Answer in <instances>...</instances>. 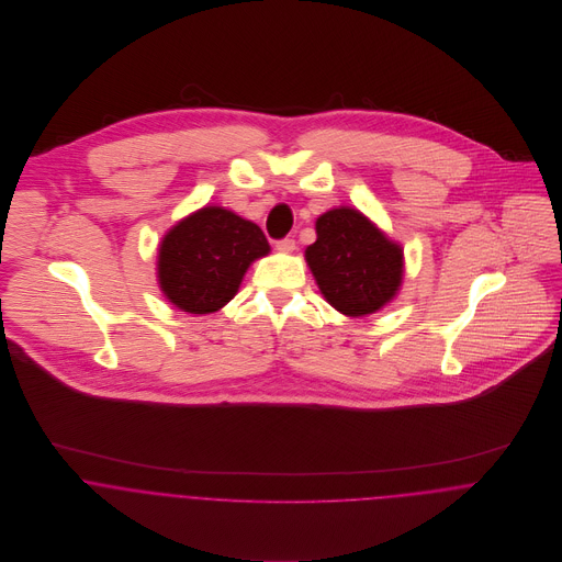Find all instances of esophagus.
Listing matches in <instances>:
<instances>
[{"label":"esophagus","instance_id":"esophagus-1","mask_svg":"<svg viewBox=\"0 0 562 562\" xmlns=\"http://www.w3.org/2000/svg\"><path fill=\"white\" fill-rule=\"evenodd\" d=\"M274 246H277V250H281V252H292V250L296 248V241L292 240V238H283V240L274 241Z\"/></svg>","mask_w":562,"mask_h":562}]
</instances>
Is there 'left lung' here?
Here are the masks:
<instances>
[{
    "label": "left lung",
    "instance_id": "8db88e82",
    "mask_svg": "<svg viewBox=\"0 0 562 562\" xmlns=\"http://www.w3.org/2000/svg\"><path fill=\"white\" fill-rule=\"evenodd\" d=\"M318 240L305 259L328 305L361 318L387 305L402 283L401 244L390 240L359 210H328L316 221Z\"/></svg>",
    "mask_w": 562,
    "mask_h": 562
}]
</instances>
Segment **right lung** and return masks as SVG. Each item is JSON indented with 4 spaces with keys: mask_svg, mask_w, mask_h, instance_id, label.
Segmentation results:
<instances>
[{
    "mask_svg": "<svg viewBox=\"0 0 562 562\" xmlns=\"http://www.w3.org/2000/svg\"><path fill=\"white\" fill-rule=\"evenodd\" d=\"M268 252V240L255 223L207 205L164 236L158 250L161 292L188 314H214L236 296L248 266Z\"/></svg>",
    "mask_w": 562,
    "mask_h": 562,
    "instance_id": "right-lung-1",
    "label": "right lung"
}]
</instances>
